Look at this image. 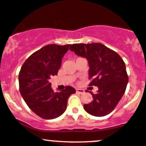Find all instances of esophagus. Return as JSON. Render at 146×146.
Segmentation results:
<instances>
[{"instance_id": "obj_1", "label": "esophagus", "mask_w": 146, "mask_h": 146, "mask_svg": "<svg viewBox=\"0 0 146 146\" xmlns=\"http://www.w3.org/2000/svg\"><path fill=\"white\" fill-rule=\"evenodd\" d=\"M76 92L78 93V94H83V93L84 92V90H83V89H76Z\"/></svg>"}]
</instances>
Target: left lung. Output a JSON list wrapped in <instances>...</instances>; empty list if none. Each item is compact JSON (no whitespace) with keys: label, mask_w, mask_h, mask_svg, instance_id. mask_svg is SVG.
<instances>
[{"label":"left lung","mask_w":146,"mask_h":146,"mask_svg":"<svg viewBox=\"0 0 146 146\" xmlns=\"http://www.w3.org/2000/svg\"><path fill=\"white\" fill-rule=\"evenodd\" d=\"M70 46L69 50L87 59L89 86L98 87L97 94L90 92L94 100L84 105V110L93 116H106L114 110L125 91L128 82L125 64L117 52L100 43Z\"/></svg>","instance_id":"1"}]
</instances>
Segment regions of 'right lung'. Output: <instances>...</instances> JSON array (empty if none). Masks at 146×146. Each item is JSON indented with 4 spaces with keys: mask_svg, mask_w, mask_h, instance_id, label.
Wrapping results in <instances>:
<instances>
[{
    "mask_svg": "<svg viewBox=\"0 0 146 146\" xmlns=\"http://www.w3.org/2000/svg\"><path fill=\"white\" fill-rule=\"evenodd\" d=\"M69 46H44L27 59L19 72V90L23 100L32 111L44 119L60 116L66 110L68 97L76 93L70 86L54 92L49 82L51 77L57 75L62 57Z\"/></svg>",
    "mask_w": 146,
    "mask_h": 146,
    "instance_id": "add662e5",
    "label": "right lung"
}]
</instances>
